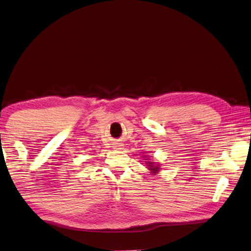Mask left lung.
<instances>
[{
    "label": "left lung",
    "instance_id": "obj_1",
    "mask_svg": "<svg viewBox=\"0 0 251 251\" xmlns=\"http://www.w3.org/2000/svg\"><path fill=\"white\" fill-rule=\"evenodd\" d=\"M147 164H148V166H149V169L151 170V172L157 173V172L159 171V167H158V165H154V162H152V161L147 162Z\"/></svg>",
    "mask_w": 251,
    "mask_h": 251
}]
</instances>
